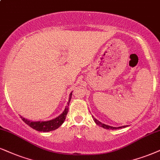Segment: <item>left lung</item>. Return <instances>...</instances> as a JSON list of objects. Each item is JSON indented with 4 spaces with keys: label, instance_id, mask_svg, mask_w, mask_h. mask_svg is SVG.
Masks as SVG:
<instances>
[{
    "label": "left lung",
    "instance_id": "obj_1",
    "mask_svg": "<svg viewBox=\"0 0 160 160\" xmlns=\"http://www.w3.org/2000/svg\"><path fill=\"white\" fill-rule=\"evenodd\" d=\"M92 116V119H93V120H94V122H95V123L96 124V125H99L100 127H102V128H105V129H111V130H117V129H119V128H125V127H127V126L126 125H124V126H121V127H117V128H116V127H112V126H110V125H105V124H104V123H102L101 122H99L98 121V120H97L96 119L95 117H94L93 116Z\"/></svg>",
    "mask_w": 160,
    "mask_h": 160
}]
</instances>
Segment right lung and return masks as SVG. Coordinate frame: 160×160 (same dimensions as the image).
Masks as SVG:
<instances>
[{
  "label": "right lung",
  "instance_id": "obj_1",
  "mask_svg": "<svg viewBox=\"0 0 160 160\" xmlns=\"http://www.w3.org/2000/svg\"><path fill=\"white\" fill-rule=\"evenodd\" d=\"M71 97H72V92H71L70 94L68 105L66 106V108H65L63 113L61 114V115H59L58 117H56V119L49 120V121H31V120L25 119V118H23V116H20V117H21V119H22L27 125H28L29 127H31L33 128V129L36 130V131H38L50 132L54 131V130L58 128L63 123H64V120L66 119V116L68 115V107L69 104H70Z\"/></svg>",
  "mask_w": 160,
  "mask_h": 160
}]
</instances>
